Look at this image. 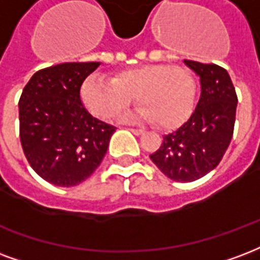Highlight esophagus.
I'll return each mask as SVG.
<instances>
[{
  "mask_svg": "<svg viewBox=\"0 0 260 260\" xmlns=\"http://www.w3.org/2000/svg\"><path fill=\"white\" fill-rule=\"evenodd\" d=\"M131 132H132V134H134V135H136V136H140V135H143V134H145V131L143 129H129Z\"/></svg>",
  "mask_w": 260,
  "mask_h": 260,
  "instance_id": "esophagus-1",
  "label": "esophagus"
}]
</instances>
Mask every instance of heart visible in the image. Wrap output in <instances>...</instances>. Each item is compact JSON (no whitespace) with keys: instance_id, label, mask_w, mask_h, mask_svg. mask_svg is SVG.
Segmentation results:
<instances>
[{"instance_id":"b5f03b06","label":"heart","mask_w":260,"mask_h":260,"mask_svg":"<svg viewBox=\"0 0 260 260\" xmlns=\"http://www.w3.org/2000/svg\"><path fill=\"white\" fill-rule=\"evenodd\" d=\"M80 96L82 105L103 120L126 109L135 96L140 107L121 120L157 124L171 131L184 124L193 113L196 81L182 66L143 64L117 73L111 80L89 76L82 82Z\"/></svg>"}]
</instances>
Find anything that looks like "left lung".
<instances>
[{"mask_svg": "<svg viewBox=\"0 0 260 260\" xmlns=\"http://www.w3.org/2000/svg\"><path fill=\"white\" fill-rule=\"evenodd\" d=\"M200 77L201 93L190 118L164 136L150 155L155 167L175 182H193L218 167L232 140L237 95L229 73L218 64L184 60Z\"/></svg>", "mask_w": 260, "mask_h": 260, "instance_id": "left-lung-1", "label": "left lung"}]
</instances>
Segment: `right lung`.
<instances>
[{"label": "right lung", "instance_id": "add662e5", "mask_svg": "<svg viewBox=\"0 0 260 260\" xmlns=\"http://www.w3.org/2000/svg\"><path fill=\"white\" fill-rule=\"evenodd\" d=\"M101 61L61 63L37 71L19 101L20 142L31 168L61 187L84 182L101 165L115 128L92 117L82 82Z\"/></svg>", "mask_w": 260, "mask_h": 260}]
</instances>
